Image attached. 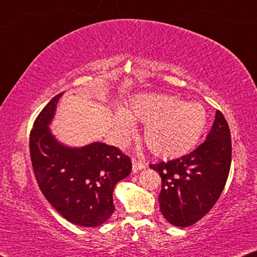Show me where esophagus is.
I'll return each instance as SVG.
<instances>
[{
  "label": "esophagus",
  "instance_id": "34e87169",
  "mask_svg": "<svg viewBox=\"0 0 257 257\" xmlns=\"http://www.w3.org/2000/svg\"><path fill=\"white\" fill-rule=\"evenodd\" d=\"M146 166H147V164L145 163V161H142V160L136 159V158H132V167L135 172L143 170V168H145Z\"/></svg>",
  "mask_w": 257,
  "mask_h": 257
}]
</instances>
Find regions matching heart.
Instances as JSON below:
<instances>
[{"label": "heart", "instance_id": "b5f03b06", "mask_svg": "<svg viewBox=\"0 0 257 257\" xmlns=\"http://www.w3.org/2000/svg\"><path fill=\"white\" fill-rule=\"evenodd\" d=\"M133 122L146 124L144 143L158 158H177L191 151L205 131L207 113L202 105L184 103L180 98L163 93L142 94L125 112H117L113 122L118 135L128 139Z\"/></svg>", "mask_w": 257, "mask_h": 257}]
</instances>
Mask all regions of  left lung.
<instances>
[{
	"mask_svg": "<svg viewBox=\"0 0 257 257\" xmlns=\"http://www.w3.org/2000/svg\"><path fill=\"white\" fill-rule=\"evenodd\" d=\"M231 163L229 126L217 110L205 142L191 153L150 167L161 177L158 199L168 222L188 227L202 219L219 200Z\"/></svg>",
	"mask_w": 257,
	"mask_h": 257,
	"instance_id": "left-lung-1",
	"label": "left lung"
}]
</instances>
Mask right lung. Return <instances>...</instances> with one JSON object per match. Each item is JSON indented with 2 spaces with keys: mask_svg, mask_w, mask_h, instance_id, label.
Segmentation results:
<instances>
[{
  "mask_svg": "<svg viewBox=\"0 0 257 257\" xmlns=\"http://www.w3.org/2000/svg\"><path fill=\"white\" fill-rule=\"evenodd\" d=\"M62 94L52 98L34 122L29 142L33 170L41 192L64 219L97 227L114 212V186L131 173V159L104 143L80 149L58 143L48 125Z\"/></svg>",
  "mask_w": 257,
  "mask_h": 257,
  "instance_id": "add662e5",
  "label": "right lung"
}]
</instances>
